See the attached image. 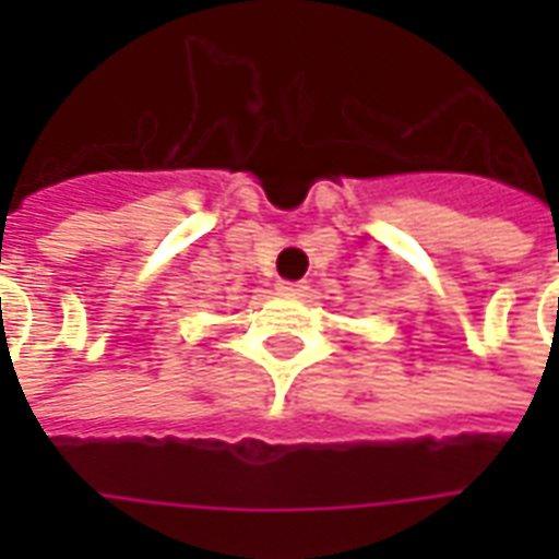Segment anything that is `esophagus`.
Wrapping results in <instances>:
<instances>
[{"mask_svg": "<svg viewBox=\"0 0 559 559\" xmlns=\"http://www.w3.org/2000/svg\"><path fill=\"white\" fill-rule=\"evenodd\" d=\"M281 293H289V296H301L307 289V281H278Z\"/></svg>", "mask_w": 559, "mask_h": 559, "instance_id": "obj_1", "label": "esophagus"}]
</instances>
